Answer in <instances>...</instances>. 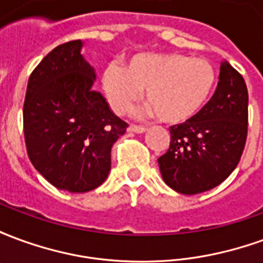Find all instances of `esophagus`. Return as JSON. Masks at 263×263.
Listing matches in <instances>:
<instances>
[{
    "mask_svg": "<svg viewBox=\"0 0 263 263\" xmlns=\"http://www.w3.org/2000/svg\"><path fill=\"white\" fill-rule=\"evenodd\" d=\"M128 131L135 132V134H142V132L146 131V128L142 125H134V124H131V125L128 126Z\"/></svg>",
    "mask_w": 263,
    "mask_h": 263,
    "instance_id": "34e87169",
    "label": "esophagus"
}]
</instances>
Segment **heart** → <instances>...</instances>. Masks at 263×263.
<instances>
[{
	"label": "heart",
	"mask_w": 263,
	"mask_h": 263,
	"mask_svg": "<svg viewBox=\"0 0 263 263\" xmlns=\"http://www.w3.org/2000/svg\"><path fill=\"white\" fill-rule=\"evenodd\" d=\"M101 86L115 112H126L146 90L149 109L166 124L179 125L196 118L207 105L217 86V71L203 58L177 52L138 53L125 67L107 66Z\"/></svg>",
	"instance_id": "b5f03b06"
}]
</instances>
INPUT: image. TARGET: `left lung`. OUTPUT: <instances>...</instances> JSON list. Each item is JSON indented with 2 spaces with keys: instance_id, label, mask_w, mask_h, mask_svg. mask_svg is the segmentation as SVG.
I'll return each instance as SVG.
<instances>
[{
  "instance_id": "8db88e82",
  "label": "left lung",
  "mask_w": 263,
  "mask_h": 263,
  "mask_svg": "<svg viewBox=\"0 0 263 263\" xmlns=\"http://www.w3.org/2000/svg\"><path fill=\"white\" fill-rule=\"evenodd\" d=\"M247 132V84L222 60L217 90L203 111L189 122L171 126V146L158 159L165 183L182 194L214 189L237 167Z\"/></svg>"
}]
</instances>
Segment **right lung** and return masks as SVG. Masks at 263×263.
I'll list each match as a JSON object with an SVG mask.
<instances>
[{"label":"right lung","mask_w":263,"mask_h":263,"mask_svg":"<svg viewBox=\"0 0 263 263\" xmlns=\"http://www.w3.org/2000/svg\"><path fill=\"white\" fill-rule=\"evenodd\" d=\"M83 41L59 45L32 71L24 132L28 156L50 184L70 193L98 187L111 169V148L128 124L92 86L96 69Z\"/></svg>","instance_id":"obj_1"}]
</instances>
